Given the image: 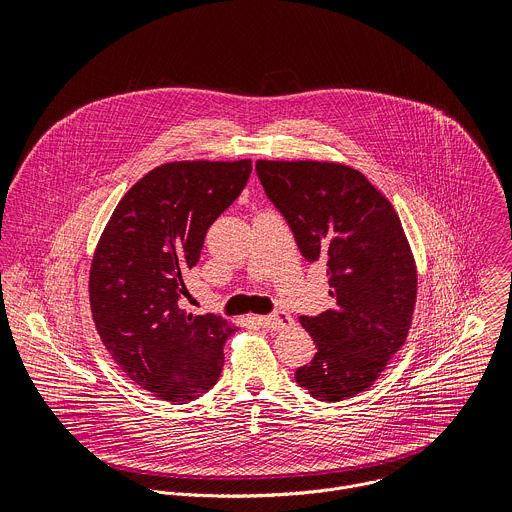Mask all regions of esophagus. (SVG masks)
<instances>
[{
	"mask_svg": "<svg viewBox=\"0 0 512 512\" xmlns=\"http://www.w3.org/2000/svg\"><path fill=\"white\" fill-rule=\"evenodd\" d=\"M255 322L265 330H283V328L294 324V320H291V316L285 312H275L269 316H255Z\"/></svg>",
	"mask_w": 512,
	"mask_h": 512,
	"instance_id": "34e87169",
	"label": "esophagus"
}]
</instances>
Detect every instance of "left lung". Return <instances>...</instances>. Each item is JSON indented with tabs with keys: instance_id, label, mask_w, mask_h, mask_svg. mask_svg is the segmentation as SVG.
I'll list each match as a JSON object with an SVG mask.
<instances>
[{
	"instance_id": "left-lung-1",
	"label": "left lung",
	"mask_w": 512,
	"mask_h": 512,
	"mask_svg": "<svg viewBox=\"0 0 512 512\" xmlns=\"http://www.w3.org/2000/svg\"><path fill=\"white\" fill-rule=\"evenodd\" d=\"M255 170L304 259L330 277L334 308L300 318L318 352L296 383L326 403L367 391L403 346L415 308L417 273L397 212L342 164L259 160Z\"/></svg>"
}]
</instances>
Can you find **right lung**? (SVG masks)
Masks as SVG:
<instances>
[{
	"instance_id": "obj_1",
	"label": "right lung",
	"mask_w": 512,
	"mask_h": 512,
	"mask_svg": "<svg viewBox=\"0 0 512 512\" xmlns=\"http://www.w3.org/2000/svg\"><path fill=\"white\" fill-rule=\"evenodd\" d=\"M251 170V160L164 164L131 186L101 235L89 279L93 320L119 369L154 397L182 405L221 377L235 328L182 310V275Z\"/></svg>"
}]
</instances>
